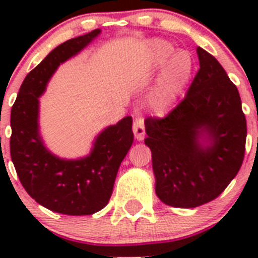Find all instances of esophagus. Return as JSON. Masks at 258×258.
<instances>
[{"label":"esophagus","mask_w":258,"mask_h":258,"mask_svg":"<svg viewBox=\"0 0 258 258\" xmlns=\"http://www.w3.org/2000/svg\"><path fill=\"white\" fill-rule=\"evenodd\" d=\"M133 133L137 141H143L145 138V120L143 117H137L133 122Z\"/></svg>","instance_id":"esophagus-1"}]
</instances>
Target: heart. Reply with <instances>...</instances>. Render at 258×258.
Returning a JSON list of instances; mask_svg holds the SVG:
<instances>
[{"label":"heart","mask_w":258,"mask_h":258,"mask_svg":"<svg viewBox=\"0 0 258 258\" xmlns=\"http://www.w3.org/2000/svg\"><path fill=\"white\" fill-rule=\"evenodd\" d=\"M155 64L163 67L166 63L160 81V99H174L188 83L194 70V61L187 51H177L165 41H156L154 45Z\"/></svg>","instance_id":"1"}]
</instances>
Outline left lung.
I'll return each instance as SVG.
<instances>
[{"label": "left lung", "mask_w": 258, "mask_h": 258, "mask_svg": "<svg viewBox=\"0 0 258 258\" xmlns=\"http://www.w3.org/2000/svg\"><path fill=\"white\" fill-rule=\"evenodd\" d=\"M199 71L187 94L165 117H147L155 191L166 206L212 202L240 169L247 121L238 89L218 60L198 47Z\"/></svg>", "instance_id": "obj_1"}]
</instances>
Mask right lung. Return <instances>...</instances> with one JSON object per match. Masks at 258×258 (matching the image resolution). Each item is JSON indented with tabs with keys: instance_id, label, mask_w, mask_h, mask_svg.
I'll use <instances>...</instances> for the list:
<instances>
[{
	"instance_id": "add662e5",
	"label": "right lung",
	"mask_w": 258,
	"mask_h": 258,
	"mask_svg": "<svg viewBox=\"0 0 258 258\" xmlns=\"http://www.w3.org/2000/svg\"><path fill=\"white\" fill-rule=\"evenodd\" d=\"M101 29L71 38L51 50L23 81L11 108L10 154L23 187L52 212L88 216L107 206L118 166L133 143L131 116L98 134L90 154L61 159L46 149L40 134V101L56 68L88 46Z\"/></svg>"
}]
</instances>
